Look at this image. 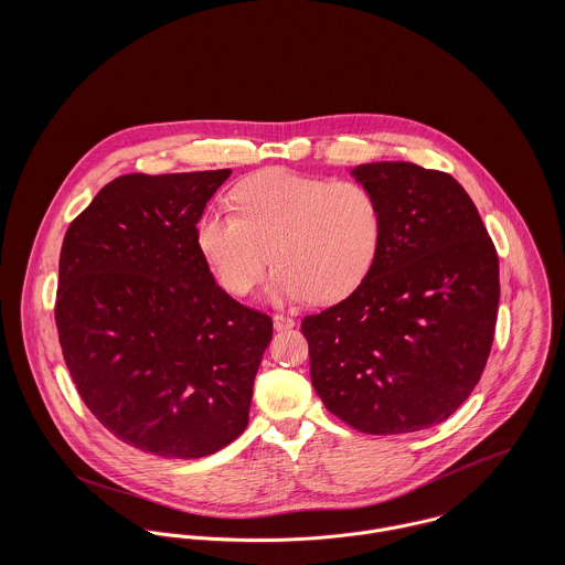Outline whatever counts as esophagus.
<instances>
[{
  "mask_svg": "<svg viewBox=\"0 0 565 565\" xmlns=\"http://www.w3.org/2000/svg\"><path fill=\"white\" fill-rule=\"evenodd\" d=\"M296 322L291 320V318H287V316H274V328L276 330H287V328H294Z\"/></svg>",
  "mask_w": 565,
  "mask_h": 565,
  "instance_id": "34e87169",
  "label": "esophagus"
}]
</instances>
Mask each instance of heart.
<instances>
[{
    "mask_svg": "<svg viewBox=\"0 0 565 565\" xmlns=\"http://www.w3.org/2000/svg\"><path fill=\"white\" fill-rule=\"evenodd\" d=\"M231 198L235 213L200 215L195 243L233 296L256 289L271 256V300L330 305L350 296L379 256L383 206L363 182L271 167L247 175Z\"/></svg>",
    "mask_w": 565,
    "mask_h": 565,
    "instance_id": "heart-1",
    "label": "heart"
}]
</instances>
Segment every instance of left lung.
Instances as JSON below:
<instances>
[{"label":"left lung","mask_w":565,"mask_h":565,"mask_svg":"<svg viewBox=\"0 0 565 565\" xmlns=\"http://www.w3.org/2000/svg\"><path fill=\"white\" fill-rule=\"evenodd\" d=\"M383 206L365 280L302 320L326 408L370 435L448 419L481 381L500 300L498 254L466 189L404 161L356 164Z\"/></svg>","instance_id":"8db88e82"}]
</instances>
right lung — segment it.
<instances>
[{
  "instance_id": "1",
  "label": "right lung",
  "mask_w": 565,
  "mask_h": 565,
  "mask_svg": "<svg viewBox=\"0 0 565 565\" xmlns=\"http://www.w3.org/2000/svg\"><path fill=\"white\" fill-rule=\"evenodd\" d=\"M228 175H119L61 249L56 328L82 401L117 439L167 459L242 435L271 341V318L233 300L195 243Z\"/></svg>"
}]
</instances>
